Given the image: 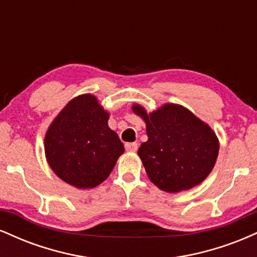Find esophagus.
I'll return each instance as SVG.
<instances>
[{
    "instance_id": "obj_1",
    "label": "esophagus",
    "mask_w": 257,
    "mask_h": 257,
    "mask_svg": "<svg viewBox=\"0 0 257 257\" xmlns=\"http://www.w3.org/2000/svg\"><path fill=\"white\" fill-rule=\"evenodd\" d=\"M125 150L128 152H137L138 151V144L137 143H126Z\"/></svg>"
}]
</instances>
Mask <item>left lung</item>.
Returning a JSON list of instances; mask_svg holds the SVG:
<instances>
[{
	"label": "left lung",
	"mask_w": 257,
	"mask_h": 257,
	"mask_svg": "<svg viewBox=\"0 0 257 257\" xmlns=\"http://www.w3.org/2000/svg\"><path fill=\"white\" fill-rule=\"evenodd\" d=\"M133 111L146 122L149 140L140 156L147 175L167 192H180L200 184L210 174L219 153L214 132L182 106L167 104L147 114L141 106Z\"/></svg>",
	"instance_id": "left-lung-1"
}]
</instances>
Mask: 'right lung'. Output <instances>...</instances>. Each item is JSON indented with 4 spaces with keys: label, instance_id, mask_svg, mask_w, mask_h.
Masks as SVG:
<instances>
[{
    "label": "right lung",
    "instance_id": "right-lung-1",
    "mask_svg": "<svg viewBox=\"0 0 257 257\" xmlns=\"http://www.w3.org/2000/svg\"><path fill=\"white\" fill-rule=\"evenodd\" d=\"M107 119V112L89 94L73 99L59 113L44 139L47 159L59 178L91 188L110 175L124 146Z\"/></svg>",
    "mask_w": 257,
    "mask_h": 257
}]
</instances>
